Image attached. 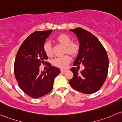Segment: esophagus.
Segmentation results:
<instances>
[{"label":"esophagus","mask_w":122,"mask_h":122,"mask_svg":"<svg viewBox=\"0 0 122 122\" xmlns=\"http://www.w3.org/2000/svg\"><path fill=\"white\" fill-rule=\"evenodd\" d=\"M61 72H63V73H64V72H65L66 71V69H61Z\"/></svg>","instance_id":"obj_1"}]
</instances>
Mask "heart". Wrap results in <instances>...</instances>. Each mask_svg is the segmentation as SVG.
I'll use <instances>...</instances> for the list:
<instances>
[{"label": "heart", "instance_id": "obj_1", "mask_svg": "<svg viewBox=\"0 0 122 122\" xmlns=\"http://www.w3.org/2000/svg\"><path fill=\"white\" fill-rule=\"evenodd\" d=\"M56 40L60 44L64 46V49H63L64 53H67L71 55L74 56L79 51V46L76 43L72 42V39L68 35H60L57 36ZM43 50L47 56L50 57L53 55L51 45L50 41L45 42L43 45ZM70 62V57L68 55H65L54 59L52 63L53 65L58 68H65Z\"/></svg>", "mask_w": 122, "mask_h": 122}]
</instances>
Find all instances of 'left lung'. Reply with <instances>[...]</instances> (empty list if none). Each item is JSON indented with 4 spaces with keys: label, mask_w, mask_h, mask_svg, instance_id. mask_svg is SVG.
I'll use <instances>...</instances> for the list:
<instances>
[{
    "label": "left lung",
    "mask_w": 122,
    "mask_h": 122,
    "mask_svg": "<svg viewBox=\"0 0 122 122\" xmlns=\"http://www.w3.org/2000/svg\"><path fill=\"white\" fill-rule=\"evenodd\" d=\"M74 32L79 42V51L74 66L80 64L84 69L80 72L75 67L70 69L74 76L69 80L73 89L86 94H92L100 89L105 82L108 70V58L104 47L92 33L78 27Z\"/></svg>",
    "instance_id": "obj_1"
}]
</instances>
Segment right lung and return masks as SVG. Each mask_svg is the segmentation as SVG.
Masks as SVG:
<instances>
[{"label":"right lung","instance_id":"obj_1","mask_svg":"<svg viewBox=\"0 0 122 122\" xmlns=\"http://www.w3.org/2000/svg\"><path fill=\"white\" fill-rule=\"evenodd\" d=\"M52 32L48 30L32 33L23 42L16 56L15 76L21 89L32 98H39L50 92L54 78L60 73L59 68L53 66L46 71H39L41 63H48L43 45Z\"/></svg>","mask_w":122,"mask_h":122}]
</instances>
